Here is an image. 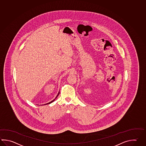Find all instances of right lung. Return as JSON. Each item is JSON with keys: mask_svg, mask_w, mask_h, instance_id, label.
Listing matches in <instances>:
<instances>
[{"mask_svg": "<svg viewBox=\"0 0 146 146\" xmlns=\"http://www.w3.org/2000/svg\"><path fill=\"white\" fill-rule=\"evenodd\" d=\"M59 94H60V92H59V93H58V95H57V96H56V98H55V99H54V100H52V101H51V102H49V103H47V104H51V103H52V102H54V100H55V99H56L57 98V97H58V95H59Z\"/></svg>", "mask_w": 146, "mask_h": 146, "instance_id": "right-lung-1", "label": "right lung"}]
</instances>
